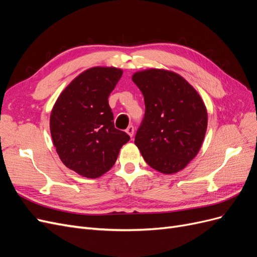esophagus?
<instances>
[{
    "label": "esophagus",
    "instance_id": "esophagus-1",
    "mask_svg": "<svg viewBox=\"0 0 257 257\" xmlns=\"http://www.w3.org/2000/svg\"><path fill=\"white\" fill-rule=\"evenodd\" d=\"M126 133L128 134V136L130 137H133V135H134V126H132V125H130L127 128H126Z\"/></svg>",
    "mask_w": 257,
    "mask_h": 257
}]
</instances>
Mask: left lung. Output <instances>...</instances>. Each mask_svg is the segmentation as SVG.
I'll return each mask as SVG.
<instances>
[{"instance_id":"left-lung-1","label":"left lung","mask_w":257,"mask_h":257,"mask_svg":"<svg viewBox=\"0 0 257 257\" xmlns=\"http://www.w3.org/2000/svg\"><path fill=\"white\" fill-rule=\"evenodd\" d=\"M132 79L146 105L135 145L153 169L164 175L180 172L204 142L208 124L204 100L182 76L167 69H144Z\"/></svg>"}]
</instances>
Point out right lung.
Wrapping results in <instances>:
<instances>
[{
    "mask_svg": "<svg viewBox=\"0 0 257 257\" xmlns=\"http://www.w3.org/2000/svg\"><path fill=\"white\" fill-rule=\"evenodd\" d=\"M123 71L94 66L69 82L50 113L53 146L63 164L78 175L95 179L109 170L130 136L113 125L108 97Z\"/></svg>",
    "mask_w": 257,
    "mask_h": 257,
    "instance_id": "add662e5",
    "label": "right lung"
}]
</instances>
